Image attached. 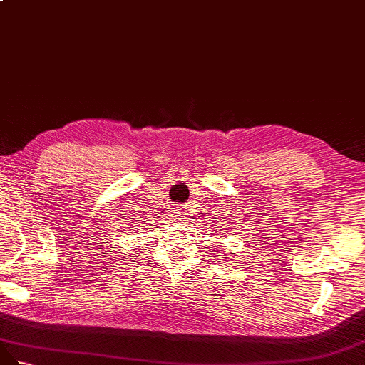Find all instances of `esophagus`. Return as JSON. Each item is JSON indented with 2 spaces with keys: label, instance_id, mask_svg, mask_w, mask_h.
<instances>
[{
  "label": "esophagus",
  "instance_id": "esophagus-1",
  "mask_svg": "<svg viewBox=\"0 0 365 365\" xmlns=\"http://www.w3.org/2000/svg\"><path fill=\"white\" fill-rule=\"evenodd\" d=\"M173 217H174V220H175V222H183L185 212H183V210H177V211L173 214Z\"/></svg>",
  "mask_w": 365,
  "mask_h": 365
}]
</instances>
